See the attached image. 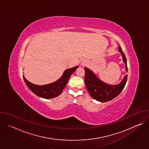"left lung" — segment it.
Instances as JSON below:
<instances>
[{
    "mask_svg": "<svg viewBox=\"0 0 149 149\" xmlns=\"http://www.w3.org/2000/svg\"><path fill=\"white\" fill-rule=\"evenodd\" d=\"M118 51L122 55L123 60L125 65V71L127 72V59L121 47H118ZM84 81L86 88L92 98L100 101L107 102L114 99L124 89L127 79V75H125L123 80L118 84L110 85L100 79L93 71L87 67L84 68Z\"/></svg>",
    "mask_w": 149,
    "mask_h": 149,
    "instance_id": "obj_1",
    "label": "left lung"
}]
</instances>
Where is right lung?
Listing matches in <instances>:
<instances>
[{"instance_id":"1","label":"right lung","mask_w":149,"mask_h":149,"mask_svg":"<svg viewBox=\"0 0 149 149\" xmlns=\"http://www.w3.org/2000/svg\"><path fill=\"white\" fill-rule=\"evenodd\" d=\"M78 67V66H76L66 70L59 79L54 82L43 85V86H38V85L31 83L28 81L24 76H23V78L27 87L37 96L47 99L52 98L59 95L62 93L71 75Z\"/></svg>"}]
</instances>
